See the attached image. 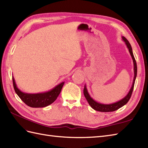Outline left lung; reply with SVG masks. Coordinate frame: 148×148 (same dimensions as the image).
<instances>
[{"instance_id": "8db88e82", "label": "left lung", "mask_w": 148, "mask_h": 148, "mask_svg": "<svg viewBox=\"0 0 148 148\" xmlns=\"http://www.w3.org/2000/svg\"><path fill=\"white\" fill-rule=\"evenodd\" d=\"M122 39H123V41H124L125 44L127 46V48L129 49V51L130 53V55L132 57V60H133V64H134V80H133V83L131 88L130 89V90L128 92L125 97H124L123 99H122L121 100H119V101L113 103H110V104H104V103H99L98 102L95 101V100H93L90 95H89V93L88 92L87 89H86V85L84 86V96L86 98L87 102H88L89 105L91 106L92 109H93L95 110L99 111V112H113L116 110L119 109H120L121 107L122 106H124L125 105L126 103L128 102V101L130 99L132 93L133 91V89H134V83L136 80V78L137 76V64L136 60L134 58V55H133L132 53V47L130 45V43L127 41V39H126L125 37L122 36Z\"/></svg>"}]
</instances>
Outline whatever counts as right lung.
<instances>
[{
	"label": "right lung",
	"instance_id": "1",
	"mask_svg": "<svg viewBox=\"0 0 148 148\" xmlns=\"http://www.w3.org/2000/svg\"><path fill=\"white\" fill-rule=\"evenodd\" d=\"M12 82L14 90H15L17 95L27 106L34 108L45 107L53 103L57 99V97H58L64 84V82L60 83V84L55 86L53 89L46 92L27 93L23 92L17 88L15 80H14L13 77Z\"/></svg>",
	"mask_w": 148,
	"mask_h": 148
}]
</instances>
